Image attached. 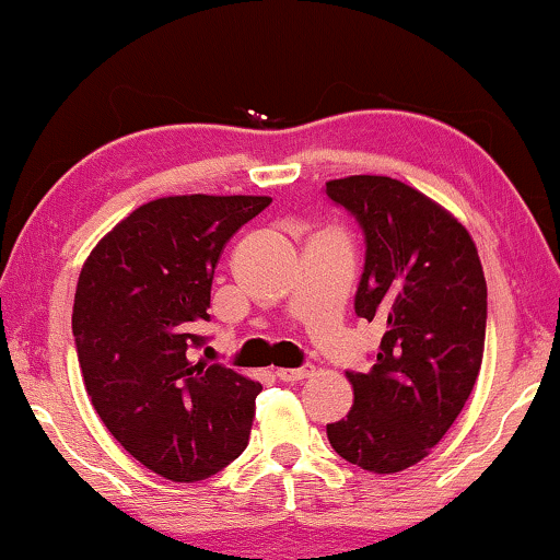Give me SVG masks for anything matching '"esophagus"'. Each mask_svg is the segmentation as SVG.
Returning <instances> with one entry per match:
<instances>
[{"label": "esophagus", "mask_w": 560, "mask_h": 560, "mask_svg": "<svg viewBox=\"0 0 560 560\" xmlns=\"http://www.w3.org/2000/svg\"><path fill=\"white\" fill-rule=\"evenodd\" d=\"M280 377L282 383H298V381H306V377H311L314 375V368L311 365H306V368H282V370H278V373H275Z\"/></svg>", "instance_id": "1"}]
</instances>
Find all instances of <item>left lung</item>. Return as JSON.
I'll use <instances>...</instances> for the list:
<instances>
[{
	"instance_id": "8db88e82",
	"label": "left lung",
	"mask_w": 560,
	"mask_h": 560,
	"mask_svg": "<svg viewBox=\"0 0 560 560\" xmlns=\"http://www.w3.org/2000/svg\"><path fill=\"white\" fill-rule=\"evenodd\" d=\"M326 195L365 234L354 314L383 322L375 365L347 373L354 404L326 424L331 447L370 474L417 466L445 438L476 386L486 339V278L457 218L381 174L329 179Z\"/></svg>"
}]
</instances>
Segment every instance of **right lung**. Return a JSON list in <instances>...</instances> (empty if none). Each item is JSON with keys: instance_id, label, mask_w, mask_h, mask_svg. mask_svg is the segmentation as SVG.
I'll return each instance as SVG.
<instances>
[{"instance_id": "obj_1", "label": "right lung", "mask_w": 560, "mask_h": 560, "mask_svg": "<svg viewBox=\"0 0 560 560\" xmlns=\"http://www.w3.org/2000/svg\"><path fill=\"white\" fill-rule=\"evenodd\" d=\"M267 195H170L100 238L79 272L71 329L84 388L141 466L177 483L226 468L249 442L257 381L195 362L223 246Z\"/></svg>"}]
</instances>
